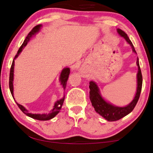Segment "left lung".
Returning a JSON list of instances; mask_svg holds the SVG:
<instances>
[{"mask_svg": "<svg viewBox=\"0 0 153 153\" xmlns=\"http://www.w3.org/2000/svg\"><path fill=\"white\" fill-rule=\"evenodd\" d=\"M117 32L121 36L124 37L128 44L131 46L133 52L136 53L134 45H133L131 41H130L129 38L128 37L127 34L120 29H117ZM136 64H137L138 68L137 74V91H136V96H135L134 100L127 106L117 107L108 102L101 96L100 91H99L98 87L96 83L92 81H90V83H89V84H90V86H89L90 92L89 93H90V100L91 104L94 108L96 112H98L99 114H100L102 117H104L109 122H114V121L119 120L126 115H127L131 112H132L136 105L137 104L140 92H141L143 84V77L138 58L136 61Z\"/></svg>", "mask_w": 153, "mask_h": 153, "instance_id": "obj_1", "label": "left lung"}]
</instances>
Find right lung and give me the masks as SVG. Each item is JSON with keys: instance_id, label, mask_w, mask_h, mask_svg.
Returning <instances> with one entry per match:
<instances>
[{"instance_id": "right-lung-1", "label": "right lung", "mask_w": 153, "mask_h": 153, "mask_svg": "<svg viewBox=\"0 0 153 153\" xmlns=\"http://www.w3.org/2000/svg\"><path fill=\"white\" fill-rule=\"evenodd\" d=\"M41 27V25H36V27H33V28L32 29V30H31L30 32L29 33V34L27 35V37H26L25 40L24 41L22 45H21L18 51H17V54H16V55L15 56V58H14V59H13V63H12L10 72L9 87H10V90L11 94H12V96H13V98H14V96H13V79H14V66H15V59L17 58V57H18L19 53L22 51L24 48L27 45V43H28L29 40H30L31 37H32V36L35 35L36 33L39 32V30H40ZM69 72H70V69H69V68L63 69L62 72H61L60 77H59V81H60L61 85H62V87L64 88H65V87H66L67 81V79H68V78H69ZM64 100H65V97H63L62 99H60L59 100H57L55 102L54 106H53V110H51V112L48 113V114H31V113H29V112H28V110H27V109L25 108V107H23L22 105H21L18 104L17 102H16V103H17V106L19 107V108L20 109V110L22 111L24 113H25L26 115H27L28 117H30L35 119V120H37L45 121V120H51V119L55 117L56 116L57 114H58L59 110H61V108H62L63 102H64Z\"/></svg>"}]
</instances>
